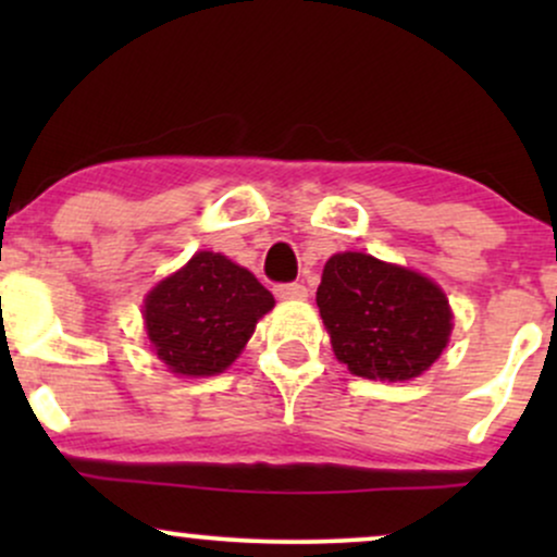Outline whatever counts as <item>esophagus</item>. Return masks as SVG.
Wrapping results in <instances>:
<instances>
[{"instance_id":"obj_1","label":"esophagus","mask_w":557,"mask_h":557,"mask_svg":"<svg viewBox=\"0 0 557 557\" xmlns=\"http://www.w3.org/2000/svg\"><path fill=\"white\" fill-rule=\"evenodd\" d=\"M274 296H277L280 300H304V298H309V290H306V285H300V283H285V285L274 287Z\"/></svg>"}]
</instances>
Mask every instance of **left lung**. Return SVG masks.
<instances>
[{
	"mask_svg": "<svg viewBox=\"0 0 557 557\" xmlns=\"http://www.w3.org/2000/svg\"><path fill=\"white\" fill-rule=\"evenodd\" d=\"M317 306L337 361L367 380L403 382L424 374L453 330L443 287L359 251L330 257Z\"/></svg>",
	"mask_w": 557,
	"mask_h": 557,
	"instance_id": "obj_1",
	"label": "left lung"
}]
</instances>
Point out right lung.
<instances>
[{"label":"right lung","mask_w":557,"mask_h":557,"mask_svg":"<svg viewBox=\"0 0 557 557\" xmlns=\"http://www.w3.org/2000/svg\"><path fill=\"white\" fill-rule=\"evenodd\" d=\"M272 306V293L246 267L198 251L146 296V335L172 374L212 376L238 359Z\"/></svg>","instance_id":"add662e5"}]
</instances>
